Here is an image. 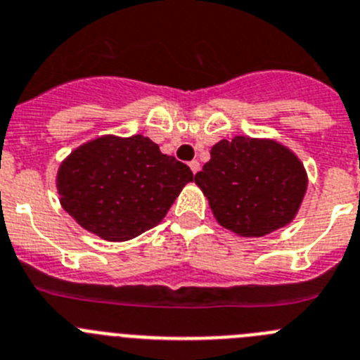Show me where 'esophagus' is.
Listing matches in <instances>:
<instances>
[{"label": "esophagus", "mask_w": 360, "mask_h": 360, "mask_svg": "<svg viewBox=\"0 0 360 360\" xmlns=\"http://www.w3.org/2000/svg\"><path fill=\"white\" fill-rule=\"evenodd\" d=\"M188 165H190V170H192L193 174H197V172H199V170H200V163H199V161H197V160L190 161V163H188Z\"/></svg>", "instance_id": "esophagus-1"}]
</instances>
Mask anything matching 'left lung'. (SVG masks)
Masks as SVG:
<instances>
[{
    "mask_svg": "<svg viewBox=\"0 0 360 360\" xmlns=\"http://www.w3.org/2000/svg\"><path fill=\"white\" fill-rule=\"evenodd\" d=\"M210 154L195 184L220 226L240 236H264L296 217L309 181L292 150L274 140L235 136Z\"/></svg>",
    "mask_w": 360,
    "mask_h": 360,
    "instance_id": "left-lung-1",
    "label": "left lung"
}]
</instances>
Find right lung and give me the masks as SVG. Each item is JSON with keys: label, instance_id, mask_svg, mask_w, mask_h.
<instances>
[{"label": "right lung", "instance_id": "obj_1", "mask_svg": "<svg viewBox=\"0 0 360 360\" xmlns=\"http://www.w3.org/2000/svg\"><path fill=\"white\" fill-rule=\"evenodd\" d=\"M193 174L141 134L102 136L71 152L57 172L63 208L100 238L131 240L163 220Z\"/></svg>", "mask_w": 360, "mask_h": 360}]
</instances>
